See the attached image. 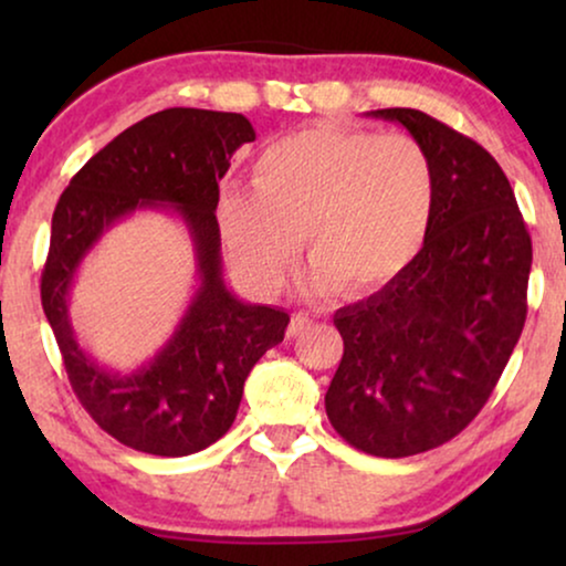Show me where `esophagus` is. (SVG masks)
Here are the masks:
<instances>
[{"mask_svg":"<svg viewBox=\"0 0 566 566\" xmlns=\"http://www.w3.org/2000/svg\"><path fill=\"white\" fill-rule=\"evenodd\" d=\"M308 324H312V319H308V314L306 312H296L291 316V324H289V337H296V335H301V332H304Z\"/></svg>","mask_w":566,"mask_h":566,"instance_id":"1","label":"esophagus"}]
</instances>
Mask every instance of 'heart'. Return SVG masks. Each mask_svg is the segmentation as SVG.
Masks as SVG:
<instances>
[{
  "label": "heart",
  "mask_w": 566,
  "mask_h": 566,
  "mask_svg": "<svg viewBox=\"0 0 566 566\" xmlns=\"http://www.w3.org/2000/svg\"><path fill=\"white\" fill-rule=\"evenodd\" d=\"M436 206L428 151L409 136L316 126L277 138L252 167V190L219 206L223 247L239 277L275 293L301 244L314 262L304 291L374 293L417 258Z\"/></svg>",
  "instance_id": "b5f03b06"
}]
</instances>
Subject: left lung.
Here are the masks:
<instances>
[{"label": "left lung", "mask_w": 566, "mask_h": 566, "mask_svg": "<svg viewBox=\"0 0 566 566\" xmlns=\"http://www.w3.org/2000/svg\"><path fill=\"white\" fill-rule=\"evenodd\" d=\"M428 151L436 206L417 258L374 296L337 308L345 343L324 407L347 443L424 453L486 405L525 324L531 237L486 149L412 107L370 111Z\"/></svg>", "instance_id": "8db88e82"}]
</instances>
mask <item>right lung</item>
<instances>
[{
	"label": "right lung",
	"instance_id": "add662e5",
	"mask_svg": "<svg viewBox=\"0 0 566 566\" xmlns=\"http://www.w3.org/2000/svg\"><path fill=\"white\" fill-rule=\"evenodd\" d=\"M254 142L239 113L169 107L115 136L61 192L41 275L45 319L76 399L118 443L151 455L198 453L234 422L244 381L283 343V308L244 304L221 275L219 180L239 146ZM136 210L181 216L197 252L199 291L166 347L130 375L99 367L75 343L67 291L105 230Z\"/></svg>",
	"mask_w": 566,
	"mask_h": 566
}]
</instances>
